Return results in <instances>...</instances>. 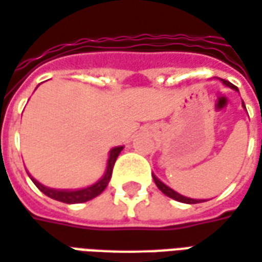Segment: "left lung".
Wrapping results in <instances>:
<instances>
[{"mask_svg":"<svg viewBox=\"0 0 262 262\" xmlns=\"http://www.w3.org/2000/svg\"><path fill=\"white\" fill-rule=\"evenodd\" d=\"M221 82H223V83H224L226 86L231 88V89H234V91H237V92H238V89L234 86L233 83H230L228 80L221 79ZM243 107L246 109V105H244V102H243ZM153 180H155V183H156V186L159 187V190H162L163 194H166L167 197H170V199H173V200L180 201V203H186V204H195V203H203V201H207V200H199V199H190V197H186V195H183V194H180V193H177V191H174L173 188H170L167 184H164L162 180H159V179H157L155 174H153Z\"/></svg>","mask_w":262,"mask_h":262,"instance_id":"obj_1","label":"left lung"}]
</instances>
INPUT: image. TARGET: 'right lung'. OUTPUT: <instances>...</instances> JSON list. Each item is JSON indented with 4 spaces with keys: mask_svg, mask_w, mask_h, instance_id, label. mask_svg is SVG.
Returning a JSON list of instances; mask_svg holds the SVG:
<instances>
[{
    "mask_svg": "<svg viewBox=\"0 0 262 262\" xmlns=\"http://www.w3.org/2000/svg\"><path fill=\"white\" fill-rule=\"evenodd\" d=\"M123 150V146H116L113 147L109 151V157H107V164H106L105 174L100 177L99 180L96 183H93L92 186H88L85 188H76V190H59V188H51L43 186L42 183H39L36 179H34L32 176H28L31 177V180L34 182L36 187L41 190L42 193L45 195H48L54 200L62 201V203H67V204H78V203H85V201H89L98 197V195L107 187L109 184V180L112 177V170L113 166H115V162L116 159L120 155V151Z\"/></svg>",
    "mask_w": 262,
    "mask_h": 262,
    "instance_id": "right-lung-1",
    "label": "right lung"
}]
</instances>
